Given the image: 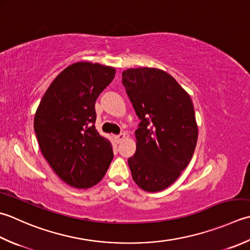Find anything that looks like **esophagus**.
Returning <instances> with one entry per match:
<instances>
[{
  "instance_id": "34e87169",
  "label": "esophagus",
  "mask_w": 250,
  "mask_h": 250,
  "mask_svg": "<svg viewBox=\"0 0 250 250\" xmlns=\"http://www.w3.org/2000/svg\"><path fill=\"white\" fill-rule=\"evenodd\" d=\"M125 138V133H120V134L115 136V140H116L117 143H120V142H121L122 140H124Z\"/></svg>"
}]
</instances>
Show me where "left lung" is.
I'll list each match as a JSON object with an SVG mask.
<instances>
[{
	"label": "left lung",
	"instance_id": "left-lung-1",
	"mask_svg": "<svg viewBox=\"0 0 250 250\" xmlns=\"http://www.w3.org/2000/svg\"><path fill=\"white\" fill-rule=\"evenodd\" d=\"M122 84L141 120L135 154L128 159L132 178L144 190L159 192L193 157L198 136L194 105L172 76L156 68L126 69Z\"/></svg>",
	"mask_w": 250,
	"mask_h": 250
}]
</instances>
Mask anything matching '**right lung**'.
Returning <instances> with one entry per match:
<instances>
[{"label":"right lung","instance_id":"obj_1","mask_svg":"<svg viewBox=\"0 0 250 250\" xmlns=\"http://www.w3.org/2000/svg\"><path fill=\"white\" fill-rule=\"evenodd\" d=\"M115 73L100 63H72L51 83L37 109L34 132L44 158L73 188L99 183L114 157L110 142L94 124L95 102Z\"/></svg>","mask_w":250,"mask_h":250}]
</instances>
